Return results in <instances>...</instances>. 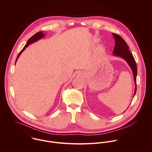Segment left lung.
<instances>
[{
	"mask_svg": "<svg viewBox=\"0 0 152 152\" xmlns=\"http://www.w3.org/2000/svg\"><path fill=\"white\" fill-rule=\"evenodd\" d=\"M113 37L115 38V45L113 51V56L121 57L124 58L130 66V68L132 71L134 81L135 83V89L133 95V97L136 92V76H137V66L136 64V62L134 58L130 53L129 50V47L127 45L126 42L119 35L112 33Z\"/></svg>",
	"mask_w": 152,
	"mask_h": 152,
	"instance_id": "obj_1",
	"label": "left lung"
}]
</instances>
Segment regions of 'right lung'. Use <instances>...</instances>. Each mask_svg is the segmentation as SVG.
<instances>
[{"label":"right lung","mask_w":152,"mask_h":152,"mask_svg":"<svg viewBox=\"0 0 152 152\" xmlns=\"http://www.w3.org/2000/svg\"><path fill=\"white\" fill-rule=\"evenodd\" d=\"M43 33V32H42V31L37 32V33H36L34 35H33L31 37H30V38L28 40L27 42L26 43L25 46H24V47H23V48L22 49V51L19 53V54H18V57H17V58H16V61H17V60H18V59L19 56L22 54V52L26 49V48L27 47H28L30 44L33 43L34 42H37V40H39L42 39L43 37L45 36V35ZM15 64H16V63H15Z\"/></svg>","instance_id":"add662e5"}]
</instances>
